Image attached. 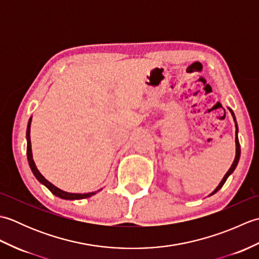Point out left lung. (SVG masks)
Masks as SVG:
<instances>
[{
	"label": "left lung",
	"instance_id": "left-lung-1",
	"mask_svg": "<svg viewBox=\"0 0 259 259\" xmlns=\"http://www.w3.org/2000/svg\"><path fill=\"white\" fill-rule=\"evenodd\" d=\"M230 110V109H229ZM230 112H232V114H233V117H234V120H235V123H236V118H235V114H234V112L232 111V110H230ZM236 128H237V123H236ZM237 131L238 130H236V157H235V160H234V162H233V164H232V167L229 168V170L227 171V174L225 175V177L223 178V180H222V183L218 185V187L216 189H214L213 191H212V194L211 195H213V194H216V192L222 188V187L224 186V184L226 183V180H227V178L229 177V175H232L233 174V171L235 170V168L237 167V163H238V161H239V157H240V145H239V140H238V137H237Z\"/></svg>",
	"mask_w": 259,
	"mask_h": 259
}]
</instances>
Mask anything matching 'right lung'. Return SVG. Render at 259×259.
<instances>
[{
	"label": "right lung",
	"instance_id": "obj_1",
	"mask_svg": "<svg viewBox=\"0 0 259 259\" xmlns=\"http://www.w3.org/2000/svg\"><path fill=\"white\" fill-rule=\"evenodd\" d=\"M31 120L32 118H30L29 120V124H27V130H26V139H27V149H26V153H27V160H29V164L31 167V170L34 174V176L36 177V179L40 181L41 184L45 185L46 187H48V189L50 190L53 195H56L57 197L62 198V199H69V200H74V199H83V198H88L91 197L92 195H95L96 192H89V194H69V192H65L61 189L57 188L56 186L52 185L51 183L43 177V176L38 171L34 161H33V157H32V149H31V139H30V126H31Z\"/></svg>",
	"mask_w": 259,
	"mask_h": 259
}]
</instances>
